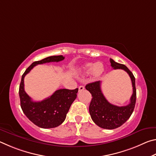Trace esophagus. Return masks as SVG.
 Returning <instances> with one entry per match:
<instances>
[{
  "label": "esophagus",
  "instance_id": "obj_1",
  "mask_svg": "<svg viewBox=\"0 0 156 156\" xmlns=\"http://www.w3.org/2000/svg\"><path fill=\"white\" fill-rule=\"evenodd\" d=\"M78 89H79V91H83L84 89V86H83V85H81V86L79 87H78Z\"/></svg>",
  "mask_w": 156,
  "mask_h": 156
}]
</instances>
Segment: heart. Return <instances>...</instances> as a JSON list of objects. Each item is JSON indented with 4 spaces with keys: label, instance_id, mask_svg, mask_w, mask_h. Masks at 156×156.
I'll list each match as a JSON object with an SVG mask.
<instances>
[{
    "label": "heart",
    "instance_id": "heart-1",
    "mask_svg": "<svg viewBox=\"0 0 156 156\" xmlns=\"http://www.w3.org/2000/svg\"><path fill=\"white\" fill-rule=\"evenodd\" d=\"M104 65L101 62H97L96 64L94 63H89L84 66L83 68L84 73L85 74H90L92 73L93 76L98 77L102 74L104 72Z\"/></svg>",
    "mask_w": 156,
    "mask_h": 156
}]
</instances>
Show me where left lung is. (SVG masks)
<instances>
[{
    "label": "left lung",
    "instance_id": "8db88e82",
    "mask_svg": "<svg viewBox=\"0 0 156 156\" xmlns=\"http://www.w3.org/2000/svg\"><path fill=\"white\" fill-rule=\"evenodd\" d=\"M111 66L113 69H123L130 76L133 94L130 102L126 106L118 107L109 103L105 98L100 87V81L94 82L86 85L87 90L90 92L92 99L89 105V113L95 124L102 129H114L122 125L133 112L136 101V89L135 77L125 65L120 64L110 58Z\"/></svg>",
    "mask_w": 156,
    "mask_h": 156
}]
</instances>
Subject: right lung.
<instances>
[{"label": "right lung", "instance_id": "add662e5", "mask_svg": "<svg viewBox=\"0 0 156 156\" xmlns=\"http://www.w3.org/2000/svg\"><path fill=\"white\" fill-rule=\"evenodd\" d=\"M64 59L65 57L62 56H53L36 61L25 70L22 76L19 87L21 109L29 120L41 128H54L64 122L71 105L77 97L78 89H58L47 98L35 102L25 91L24 78L37 65L59 62Z\"/></svg>", "mask_w": 156, "mask_h": 156}]
</instances>
